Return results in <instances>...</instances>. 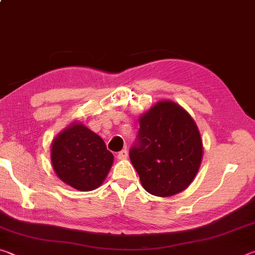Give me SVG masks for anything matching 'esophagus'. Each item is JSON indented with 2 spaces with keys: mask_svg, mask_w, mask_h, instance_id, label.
<instances>
[{
  "mask_svg": "<svg viewBox=\"0 0 255 255\" xmlns=\"http://www.w3.org/2000/svg\"><path fill=\"white\" fill-rule=\"evenodd\" d=\"M127 156H128V152H127L126 149L120 150V152H119V153H118V155H117L118 159H126V158H127Z\"/></svg>",
  "mask_w": 255,
  "mask_h": 255,
  "instance_id": "esophagus-1",
  "label": "esophagus"
}]
</instances>
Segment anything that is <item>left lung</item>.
Returning a JSON list of instances; mask_svg holds the SVG:
<instances>
[{
  "mask_svg": "<svg viewBox=\"0 0 255 255\" xmlns=\"http://www.w3.org/2000/svg\"><path fill=\"white\" fill-rule=\"evenodd\" d=\"M204 146L195 120L178 103L158 101L139 117L138 141L129 157L146 191L174 196L199 171Z\"/></svg>",
  "mask_w": 255,
  "mask_h": 255,
  "instance_id": "left-lung-1",
  "label": "left lung"
}]
</instances>
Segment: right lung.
<instances>
[{"label":"right lung","instance_id":"1","mask_svg":"<svg viewBox=\"0 0 255 255\" xmlns=\"http://www.w3.org/2000/svg\"><path fill=\"white\" fill-rule=\"evenodd\" d=\"M50 161L56 175L80 191H91L103 183L114 163V155L102 138L80 122L55 137Z\"/></svg>","mask_w":255,"mask_h":255}]
</instances>
